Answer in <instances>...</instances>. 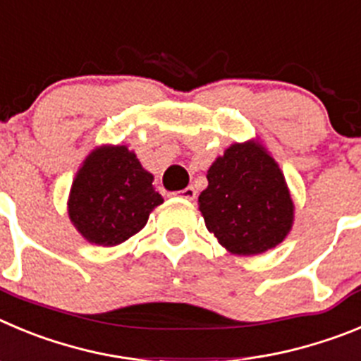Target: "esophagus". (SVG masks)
Returning a JSON list of instances; mask_svg holds the SVG:
<instances>
[{"label":"esophagus","instance_id":"obj_1","mask_svg":"<svg viewBox=\"0 0 361 361\" xmlns=\"http://www.w3.org/2000/svg\"><path fill=\"white\" fill-rule=\"evenodd\" d=\"M174 196L183 197V200H194L196 197V190H194V187H185L180 192H174Z\"/></svg>","mask_w":361,"mask_h":361}]
</instances>
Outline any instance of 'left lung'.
Segmentation results:
<instances>
[{
	"mask_svg": "<svg viewBox=\"0 0 361 361\" xmlns=\"http://www.w3.org/2000/svg\"><path fill=\"white\" fill-rule=\"evenodd\" d=\"M204 225L235 255L275 248L293 226V200L279 164L259 140L232 144L207 173Z\"/></svg>",
	"mask_w": 361,
	"mask_h": 361,
	"instance_id": "left-lung-1",
	"label": "left lung"
}]
</instances>
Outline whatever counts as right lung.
Instances as JSON below:
<instances>
[{
	"label": "right lung",
	"instance_id": "right-lung-1",
	"mask_svg": "<svg viewBox=\"0 0 361 361\" xmlns=\"http://www.w3.org/2000/svg\"><path fill=\"white\" fill-rule=\"evenodd\" d=\"M136 154L126 145H102L87 154L71 185L68 216L87 243L115 246L140 232L164 203Z\"/></svg>",
	"mask_w": 361,
	"mask_h": 361
}]
</instances>
